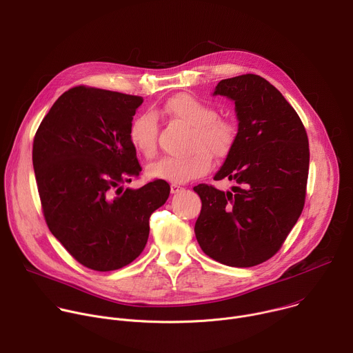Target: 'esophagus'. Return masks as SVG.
<instances>
[{
  "label": "esophagus",
  "mask_w": 353,
  "mask_h": 353,
  "mask_svg": "<svg viewBox=\"0 0 353 353\" xmlns=\"http://www.w3.org/2000/svg\"><path fill=\"white\" fill-rule=\"evenodd\" d=\"M183 188L181 186V185H178V183H171V193H178L179 190H182Z\"/></svg>",
  "instance_id": "1"
}]
</instances>
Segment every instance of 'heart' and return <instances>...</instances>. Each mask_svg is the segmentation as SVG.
<instances>
[{
  "label": "heart",
  "instance_id": "1",
  "mask_svg": "<svg viewBox=\"0 0 353 353\" xmlns=\"http://www.w3.org/2000/svg\"><path fill=\"white\" fill-rule=\"evenodd\" d=\"M163 112L171 119L190 128L188 137V150L182 157H163L148 167L152 178L183 183L203 176L211 168V157H225L234 148L236 139L235 126L219 117L216 108L201 100L179 93L170 97ZM159 122L152 112L137 115L129 126V142L133 149L142 156L150 159L157 152Z\"/></svg>",
  "mask_w": 353,
  "mask_h": 353
}]
</instances>
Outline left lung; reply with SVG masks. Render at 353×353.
<instances>
[{
    "mask_svg": "<svg viewBox=\"0 0 353 353\" xmlns=\"http://www.w3.org/2000/svg\"><path fill=\"white\" fill-rule=\"evenodd\" d=\"M214 94L235 101L238 133L214 179L235 186L223 192L200 183L196 239L211 259L253 267L285 242L305 205L309 140L292 108L268 81L246 74L221 81Z\"/></svg>",
    "mask_w": 353,
    "mask_h": 353,
    "instance_id": "obj_1",
    "label": "left lung"
}]
</instances>
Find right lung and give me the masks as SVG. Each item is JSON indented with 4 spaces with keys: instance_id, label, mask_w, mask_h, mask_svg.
<instances>
[{
    "instance_id": "right-lung-1",
    "label": "right lung",
    "mask_w": 353,
    "mask_h": 353,
    "mask_svg": "<svg viewBox=\"0 0 353 353\" xmlns=\"http://www.w3.org/2000/svg\"><path fill=\"white\" fill-rule=\"evenodd\" d=\"M143 97L77 86L58 97L33 140V168L51 234L77 261L112 271L143 252L149 220L170 196L154 179L123 189L142 171L129 126Z\"/></svg>"
}]
</instances>
